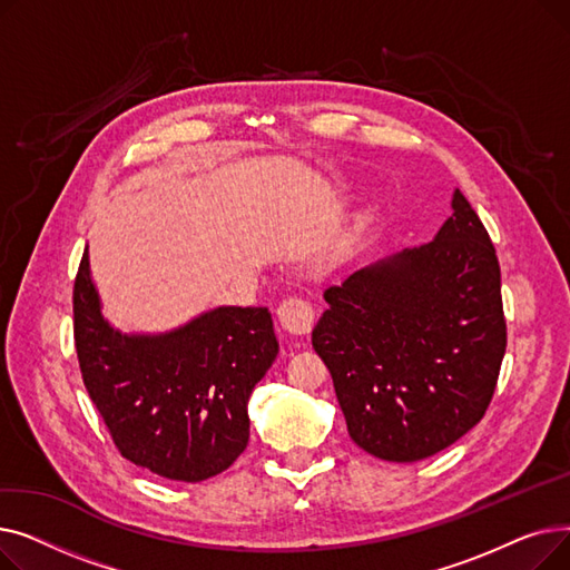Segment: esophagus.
Instances as JSON below:
<instances>
[{
	"label": "esophagus",
	"mask_w": 570,
	"mask_h": 570,
	"mask_svg": "<svg viewBox=\"0 0 570 570\" xmlns=\"http://www.w3.org/2000/svg\"><path fill=\"white\" fill-rule=\"evenodd\" d=\"M279 325L291 335H309L316 323V312L312 303L303 301V297H286L277 307Z\"/></svg>",
	"instance_id": "1"
}]
</instances>
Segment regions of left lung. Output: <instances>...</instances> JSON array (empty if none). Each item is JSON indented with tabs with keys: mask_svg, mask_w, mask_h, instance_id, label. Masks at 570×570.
<instances>
[{
	"mask_svg": "<svg viewBox=\"0 0 570 570\" xmlns=\"http://www.w3.org/2000/svg\"><path fill=\"white\" fill-rule=\"evenodd\" d=\"M323 297L312 346L363 451L417 462L483 421L505 353L501 269L460 189L432 243L357 269Z\"/></svg>",
	"mask_w": 570,
	"mask_h": 570,
	"instance_id": "8db88e82",
	"label": "left lung"
}]
</instances>
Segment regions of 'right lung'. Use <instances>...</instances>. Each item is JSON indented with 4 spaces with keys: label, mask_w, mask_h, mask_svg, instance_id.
Listing matches in <instances>:
<instances>
[{
    "label": "right lung",
    "mask_w": 570,
    "mask_h": 570,
    "mask_svg": "<svg viewBox=\"0 0 570 570\" xmlns=\"http://www.w3.org/2000/svg\"><path fill=\"white\" fill-rule=\"evenodd\" d=\"M73 342L119 455L183 483L222 473L245 451L249 395L279 351L267 307H219L157 337L112 331L87 252L73 282Z\"/></svg>",
    "instance_id": "obj_1"
}]
</instances>
